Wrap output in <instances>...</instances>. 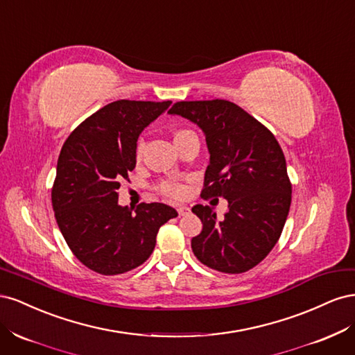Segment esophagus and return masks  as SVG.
Here are the masks:
<instances>
[{
	"label": "esophagus",
	"instance_id": "1",
	"mask_svg": "<svg viewBox=\"0 0 355 355\" xmlns=\"http://www.w3.org/2000/svg\"><path fill=\"white\" fill-rule=\"evenodd\" d=\"M178 213H179V216H187V214H189V207L179 206L178 207Z\"/></svg>",
	"mask_w": 355,
	"mask_h": 355
}]
</instances>
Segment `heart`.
Wrapping results in <instances>:
<instances>
[{
	"label": "heart",
	"instance_id": "obj_1",
	"mask_svg": "<svg viewBox=\"0 0 355 355\" xmlns=\"http://www.w3.org/2000/svg\"><path fill=\"white\" fill-rule=\"evenodd\" d=\"M182 132H184V130H182ZM178 133H180V132H178ZM139 153H141V144H139V146H137V154ZM163 189H164V192H167V194H170L171 197H176V198L184 197L185 196V191H187L184 187L176 185V184H166L163 187Z\"/></svg>",
	"mask_w": 355,
	"mask_h": 355
}]
</instances>
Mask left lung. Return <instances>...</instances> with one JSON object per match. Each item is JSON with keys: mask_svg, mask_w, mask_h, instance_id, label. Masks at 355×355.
Returning <instances> with one entry per match:
<instances>
[{"mask_svg": "<svg viewBox=\"0 0 355 355\" xmlns=\"http://www.w3.org/2000/svg\"><path fill=\"white\" fill-rule=\"evenodd\" d=\"M197 124L210 154L201 197H223L222 219L209 206L192 207L202 231L191 240L197 259L211 270L241 274L272 250L292 202L286 158L275 136L230 101L178 102L168 111Z\"/></svg>", "mask_w": 355, "mask_h": 355, "instance_id": "obj_1", "label": "left lung"}]
</instances>
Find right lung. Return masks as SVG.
Instances as JSON below:
<instances>
[{
	"instance_id": "obj_1",
	"label": "right lung",
	"mask_w": 355,
	"mask_h": 355,
	"mask_svg": "<svg viewBox=\"0 0 355 355\" xmlns=\"http://www.w3.org/2000/svg\"><path fill=\"white\" fill-rule=\"evenodd\" d=\"M170 105L124 99L108 103L62 146L53 210L69 249L92 271L116 275L142 265L154 250L161 225L178 216L163 202H142L136 210L120 206L116 192L136 167L139 135Z\"/></svg>"
}]
</instances>
